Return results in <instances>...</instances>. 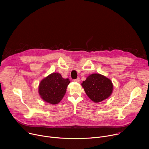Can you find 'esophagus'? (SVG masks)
Returning <instances> with one entry per match:
<instances>
[{"label": "esophagus", "mask_w": 149, "mask_h": 149, "mask_svg": "<svg viewBox=\"0 0 149 149\" xmlns=\"http://www.w3.org/2000/svg\"><path fill=\"white\" fill-rule=\"evenodd\" d=\"M79 81H80L79 78H77V79H74V82H79Z\"/></svg>", "instance_id": "34e87169"}]
</instances>
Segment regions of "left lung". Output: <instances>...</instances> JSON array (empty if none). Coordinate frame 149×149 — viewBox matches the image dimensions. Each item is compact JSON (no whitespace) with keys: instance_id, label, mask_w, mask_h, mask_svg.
I'll use <instances>...</instances> for the list:
<instances>
[{"instance_id":"obj_1","label":"left lung","mask_w":149,"mask_h":149,"mask_svg":"<svg viewBox=\"0 0 149 149\" xmlns=\"http://www.w3.org/2000/svg\"><path fill=\"white\" fill-rule=\"evenodd\" d=\"M87 96L94 102H99L108 98L113 93L111 81L100 74L90 75L81 84Z\"/></svg>"}]
</instances>
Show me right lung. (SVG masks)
I'll list each match as a JSON object with an SVG mask.
<instances>
[{
  "label": "right lung",
  "instance_id": "1",
  "mask_svg": "<svg viewBox=\"0 0 149 149\" xmlns=\"http://www.w3.org/2000/svg\"><path fill=\"white\" fill-rule=\"evenodd\" d=\"M70 81L63 78L59 73H52L39 83L38 93L44 101L51 104L59 103L65 95Z\"/></svg>",
  "mask_w": 149,
  "mask_h": 149
}]
</instances>
